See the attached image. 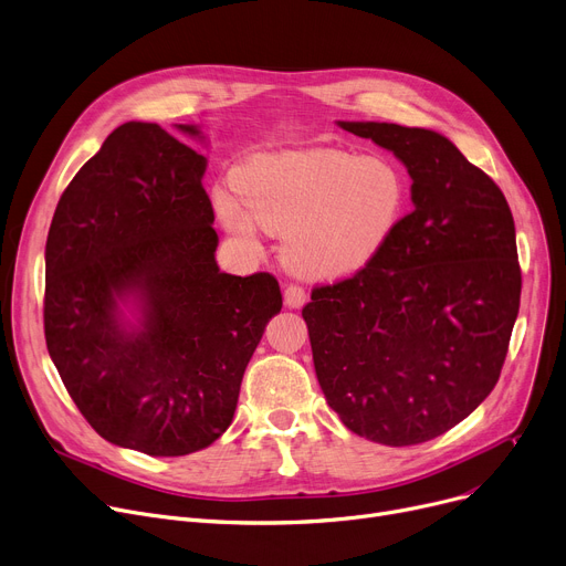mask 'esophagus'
I'll list each match as a JSON object with an SVG mask.
<instances>
[{
    "mask_svg": "<svg viewBox=\"0 0 566 566\" xmlns=\"http://www.w3.org/2000/svg\"><path fill=\"white\" fill-rule=\"evenodd\" d=\"M283 298H285V306L287 308H302L306 304V290L296 283H290L283 290Z\"/></svg>",
    "mask_w": 566,
    "mask_h": 566,
    "instance_id": "34e87169",
    "label": "esophagus"
}]
</instances>
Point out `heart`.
<instances>
[{"label":"heart","instance_id":"1","mask_svg":"<svg viewBox=\"0 0 566 566\" xmlns=\"http://www.w3.org/2000/svg\"><path fill=\"white\" fill-rule=\"evenodd\" d=\"M238 185L247 206L226 189L214 196L223 226L242 240L258 223L285 232L283 262L311 281L345 279L373 262L407 203V180L390 159L338 148L255 157Z\"/></svg>","mask_w":566,"mask_h":566}]
</instances>
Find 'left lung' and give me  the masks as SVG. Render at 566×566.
I'll use <instances>...</instances> for the list:
<instances>
[{
    "mask_svg": "<svg viewBox=\"0 0 566 566\" xmlns=\"http://www.w3.org/2000/svg\"><path fill=\"white\" fill-rule=\"evenodd\" d=\"M340 127L405 161L413 210L363 270L313 287L302 315L317 381L354 434L424 443L471 416L501 377L521 304L512 210L439 132Z\"/></svg>",
    "mask_w": 566,
    "mask_h": 566,
    "instance_id": "left-lung-1",
    "label": "left lung"
}]
</instances>
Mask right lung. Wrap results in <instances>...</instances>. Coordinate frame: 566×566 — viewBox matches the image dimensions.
I'll return each instance as SVG.
<instances>
[{
	"instance_id": "obj_1",
	"label": "right lung",
	"mask_w": 566,
	"mask_h": 566,
	"mask_svg": "<svg viewBox=\"0 0 566 566\" xmlns=\"http://www.w3.org/2000/svg\"><path fill=\"white\" fill-rule=\"evenodd\" d=\"M203 174L206 157L159 125L123 123L61 193L45 244V343L65 390L99 437L153 457L223 434L283 306L272 274L219 272ZM127 293L139 329L119 322Z\"/></svg>"
}]
</instances>
